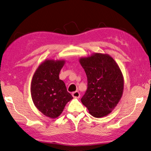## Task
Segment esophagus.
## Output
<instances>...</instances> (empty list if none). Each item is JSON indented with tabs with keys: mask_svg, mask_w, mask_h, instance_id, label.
<instances>
[{
	"mask_svg": "<svg viewBox=\"0 0 151 151\" xmlns=\"http://www.w3.org/2000/svg\"><path fill=\"white\" fill-rule=\"evenodd\" d=\"M72 95L75 98H79L80 97V93H79L78 91H75L72 93Z\"/></svg>",
	"mask_w": 151,
	"mask_h": 151,
	"instance_id": "1",
	"label": "esophagus"
}]
</instances>
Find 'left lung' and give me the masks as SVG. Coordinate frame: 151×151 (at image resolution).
<instances>
[{
    "instance_id": "1",
    "label": "left lung",
    "mask_w": 151,
    "mask_h": 151,
    "mask_svg": "<svg viewBox=\"0 0 151 151\" xmlns=\"http://www.w3.org/2000/svg\"><path fill=\"white\" fill-rule=\"evenodd\" d=\"M80 63L87 77V89L81 102L96 118L106 116L121 99L124 80L118 65L108 55L95 53Z\"/></svg>"
}]
</instances>
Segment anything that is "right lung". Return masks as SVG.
<instances>
[{"instance_id": "1", "label": "right lung", "mask_w": 151, "mask_h": 151, "mask_svg": "<svg viewBox=\"0 0 151 151\" xmlns=\"http://www.w3.org/2000/svg\"><path fill=\"white\" fill-rule=\"evenodd\" d=\"M64 60H47L37 68L32 79L31 96L36 107L45 116L57 118L73 99L59 79Z\"/></svg>"}]
</instances>
